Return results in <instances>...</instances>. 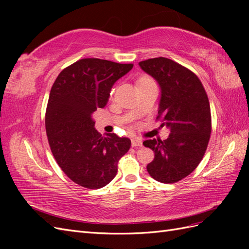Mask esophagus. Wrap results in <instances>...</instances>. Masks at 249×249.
I'll list each match as a JSON object with an SVG mask.
<instances>
[{
  "label": "esophagus",
  "instance_id": "esophagus-1",
  "mask_svg": "<svg viewBox=\"0 0 249 249\" xmlns=\"http://www.w3.org/2000/svg\"><path fill=\"white\" fill-rule=\"evenodd\" d=\"M132 146L136 147V146H142V140L139 138H133L132 139Z\"/></svg>",
  "mask_w": 249,
  "mask_h": 249
}]
</instances>
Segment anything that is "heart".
I'll use <instances>...</instances> for the list:
<instances>
[{
    "label": "heart",
    "instance_id": "1",
    "mask_svg": "<svg viewBox=\"0 0 249 249\" xmlns=\"http://www.w3.org/2000/svg\"><path fill=\"white\" fill-rule=\"evenodd\" d=\"M147 81H152V80L148 79V78H142V79H140V80L138 81V83H139V82H147Z\"/></svg>",
    "mask_w": 249,
    "mask_h": 249
}]
</instances>
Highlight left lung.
<instances>
[{
    "label": "left lung",
    "mask_w": 249,
    "mask_h": 249,
    "mask_svg": "<svg viewBox=\"0 0 249 249\" xmlns=\"http://www.w3.org/2000/svg\"><path fill=\"white\" fill-rule=\"evenodd\" d=\"M139 66L160 86L157 118L170 131L163 141L143 142L155 153L146 169L158 182L176 183L189 176L205 155L211 134L208 95L196 74L168 58L144 60Z\"/></svg>",
    "instance_id": "left-lung-1"
}]
</instances>
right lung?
Instances as JSON below:
<instances>
[{"label": "right lung", "mask_w": 249, "mask_h": 249, "mask_svg": "<svg viewBox=\"0 0 249 249\" xmlns=\"http://www.w3.org/2000/svg\"><path fill=\"white\" fill-rule=\"evenodd\" d=\"M133 69L97 58L81 59L59 73L51 89L46 131L58 165L72 182L100 189L117 173V163L131 147L129 138L103 137L93 112L106 106L114 83Z\"/></svg>", "instance_id": "1"}]
</instances>
